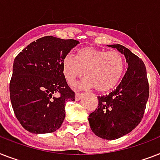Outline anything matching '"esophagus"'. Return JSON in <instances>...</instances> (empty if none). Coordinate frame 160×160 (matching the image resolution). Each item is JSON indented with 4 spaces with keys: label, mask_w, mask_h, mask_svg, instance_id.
<instances>
[{
    "label": "esophagus",
    "mask_w": 160,
    "mask_h": 160,
    "mask_svg": "<svg viewBox=\"0 0 160 160\" xmlns=\"http://www.w3.org/2000/svg\"><path fill=\"white\" fill-rule=\"evenodd\" d=\"M83 95H84V93H76V96H75V98H76V101H79L80 98H82Z\"/></svg>",
    "instance_id": "34e87169"
}]
</instances>
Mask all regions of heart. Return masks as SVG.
<instances>
[{
    "instance_id": "obj_1",
    "label": "heart",
    "mask_w": 160,
    "mask_h": 160,
    "mask_svg": "<svg viewBox=\"0 0 160 160\" xmlns=\"http://www.w3.org/2000/svg\"><path fill=\"white\" fill-rule=\"evenodd\" d=\"M125 70L124 57L118 51L101 50L85 47L77 56L67 54L62 61V71L67 82L75 83L78 78H86L80 84L84 88H95L98 92L111 90L119 83Z\"/></svg>"
}]
</instances>
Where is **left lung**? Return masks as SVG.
I'll list each match as a JSON object with an SVG mask.
<instances>
[{
  "label": "left lung",
  "mask_w": 160,
  "mask_h": 160,
  "mask_svg": "<svg viewBox=\"0 0 160 160\" xmlns=\"http://www.w3.org/2000/svg\"><path fill=\"white\" fill-rule=\"evenodd\" d=\"M125 56L128 67L116 89L98 96V107L89 115L92 132L106 140H116L136 128L144 117L149 98V82L143 61L120 44L108 45Z\"/></svg>",
  "instance_id": "1"
}]
</instances>
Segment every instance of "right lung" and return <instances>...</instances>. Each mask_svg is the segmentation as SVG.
Segmentation results:
<instances>
[{
    "label": "right lung",
    "instance_id": "right-lung-1",
    "mask_svg": "<svg viewBox=\"0 0 160 160\" xmlns=\"http://www.w3.org/2000/svg\"><path fill=\"white\" fill-rule=\"evenodd\" d=\"M78 43L75 39L46 36L16 56L10 97L15 117L28 132L51 133L62 126L66 102L75 101V92L63 74L62 61Z\"/></svg>",
    "mask_w": 160,
    "mask_h": 160
}]
</instances>
